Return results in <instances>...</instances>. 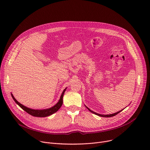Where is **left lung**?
<instances>
[{
    "label": "left lung",
    "mask_w": 150,
    "mask_h": 150,
    "mask_svg": "<svg viewBox=\"0 0 150 150\" xmlns=\"http://www.w3.org/2000/svg\"><path fill=\"white\" fill-rule=\"evenodd\" d=\"M88 109V110L89 111H90V112H91L92 113H93V114H96V115H99V116H101V117H113V116H115V115H117V114H119V112H120L122 110H121V111H119V112H116V113H114V114H109V115H101V114H97V113H96V112H93L92 111H91V109H89L88 107H86Z\"/></svg>",
    "instance_id": "left-lung-1"
}]
</instances>
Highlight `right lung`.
<instances>
[{
    "label": "right lung",
    "instance_id": "right-lung-1",
    "mask_svg": "<svg viewBox=\"0 0 150 150\" xmlns=\"http://www.w3.org/2000/svg\"><path fill=\"white\" fill-rule=\"evenodd\" d=\"M65 89L64 91H63L60 99L59 100V101L58 102V103L57 105H55L54 106H53L52 108H50L49 109H44V110H35V109H31L30 108H28L25 106H24L23 105H22V104H21L20 103L16 100L14 98V97H13V96L11 94V96L13 98V100H14V101L23 110H24L25 112H27L28 114H30L31 115H33L35 117H47L49 115H50L52 114H53V113L56 112L57 111H58V109L61 108V106L62 105V98H63V96H64V93L66 91Z\"/></svg>",
    "mask_w": 150,
    "mask_h": 150
}]
</instances>
